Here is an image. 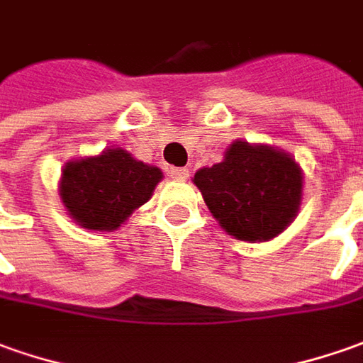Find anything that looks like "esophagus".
Listing matches in <instances>:
<instances>
[{
    "label": "esophagus",
    "mask_w": 363,
    "mask_h": 363,
    "mask_svg": "<svg viewBox=\"0 0 363 363\" xmlns=\"http://www.w3.org/2000/svg\"><path fill=\"white\" fill-rule=\"evenodd\" d=\"M169 177L174 181H186L189 179V169H182V167H172L169 171Z\"/></svg>",
    "instance_id": "obj_1"
}]
</instances>
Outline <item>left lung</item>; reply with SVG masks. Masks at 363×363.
<instances>
[{
	"label": "left lung",
	"mask_w": 363,
	"mask_h": 363,
	"mask_svg": "<svg viewBox=\"0 0 363 363\" xmlns=\"http://www.w3.org/2000/svg\"><path fill=\"white\" fill-rule=\"evenodd\" d=\"M208 211L238 240L260 242L294 220L302 199V172L282 150L236 140L224 161L194 174Z\"/></svg>",
	"instance_id": "1"
}]
</instances>
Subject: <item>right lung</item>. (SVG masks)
<instances>
[{
    "mask_svg": "<svg viewBox=\"0 0 363 363\" xmlns=\"http://www.w3.org/2000/svg\"><path fill=\"white\" fill-rule=\"evenodd\" d=\"M161 169L135 161L123 149L67 162L61 174V201L89 230H115L135 208L149 201Z\"/></svg>",
    "mask_w": 363,
    "mask_h": 363,
    "instance_id": "add662e5",
    "label": "right lung"
}]
</instances>
